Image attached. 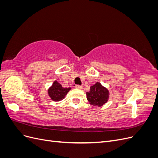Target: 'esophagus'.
<instances>
[{
    "instance_id": "34e87169",
    "label": "esophagus",
    "mask_w": 158,
    "mask_h": 158,
    "mask_svg": "<svg viewBox=\"0 0 158 158\" xmlns=\"http://www.w3.org/2000/svg\"><path fill=\"white\" fill-rule=\"evenodd\" d=\"M75 88L78 89H82V85H75Z\"/></svg>"
}]
</instances>
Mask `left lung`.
Returning <instances> with one entry per match:
<instances>
[{
    "instance_id": "obj_1",
    "label": "left lung",
    "mask_w": 158,
    "mask_h": 158,
    "mask_svg": "<svg viewBox=\"0 0 158 158\" xmlns=\"http://www.w3.org/2000/svg\"><path fill=\"white\" fill-rule=\"evenodd\" d=\"M86 97L92 106L102 107L107 102L109 92L101 83L96 82L90 87L89 92H86Z\"/></svg>"
}]
</instances>
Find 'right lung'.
<instances>
[{
  "instance_id": "right-lung-1",
  "label": "right lung",
  "mask_w": 158,
  "mask_h": 158,
  "mask_svg": "<svg viewBox=\"0 0 158 158\" xmlns=\"http://www.w3.org/2000/svg\"><path fill=\"white\" fill-rule=\"evenodd\" d=\"M70 89V88H63L61 84L55 80L48 89V95L52 101L60 102L64 99L66 95Z\"/></svg>"
}]
</instances>
